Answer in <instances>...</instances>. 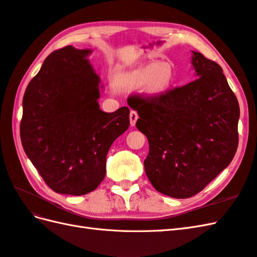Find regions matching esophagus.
<instances>
[{
    "mask_svg": "<svg viewBox=\"0 0 257 257\" xmlns=\"http://www.w3.org/2000/svg\"><path fill=\"white\" fill-rule=\"evenodd\" d=\"M137 118H139V114H137V112L132 110L131 111L130 113V121H131V126H134V125L136 124V121Z\"/></svg>",
    "mask_w": 257,
    "mask_h": 257,
    "instance_id": "1",
    "label": "esophagus"
}]
</instances>
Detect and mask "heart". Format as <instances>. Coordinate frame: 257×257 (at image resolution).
Returning <instances> with one entry per match:
<instances>
[{
	"instance_id": "b5f03b06",
	"label": "heart",
	"mask_w": 257,
	"mask_h": 257,
	"mask_svg": "<svg viewBox=\"0 0 257 257\" xmlns=\"http://www.w3.org/2000/svg\"><path fill=\"white\" fill-rule=\"evenodd\" d=\"M176 80V73L170 64L153 63L135 70L120 72L115 75V85L120 88L132 89L145 86V89L152 95L169 90Z\"/></svg>"
}]
</instances>
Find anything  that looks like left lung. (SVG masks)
<instances>
[{
    "label": "left lung",
    "instance_id": "1",
    "mask_svg": "<svg viewBox=\"0 0 257 257\" xmlns=\"http://www.w3.org/2000/svg\"><path fill=\"white\" fill-rule=\"evenodd\" d=\"M197 78L157 96H130L136 127L146 135L144 160L156 190L189 198L204 190L232 161L237 144L239 102L221 66L193 51Z\"/></svg>",
    "mask_w": 257,
    "mask_h": 257
}]
</instances>
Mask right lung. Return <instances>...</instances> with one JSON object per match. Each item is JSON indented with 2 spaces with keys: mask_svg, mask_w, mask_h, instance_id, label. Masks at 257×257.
Returning a JSON list of instances; mask_svg holds the SVG:
<instances>
[{
  "mask_svg": "<svg viewBox=\"0 0 257 257\" xmlns=\"http://www.w3.org/2000/svg\"><path fill=\"white\" fill-rule=\"evenodd\" d=\"M67 46L47 56L23 99L21 140L50 189L84 195L105 176V158L130 126V109L100 110V78L87 56Z\"/></svg>",
  "mask_w": 257,
  "mask_h": 257,
  "instance_id": "right-lung-1",
  "label": "right lung"
}]
</instances>
